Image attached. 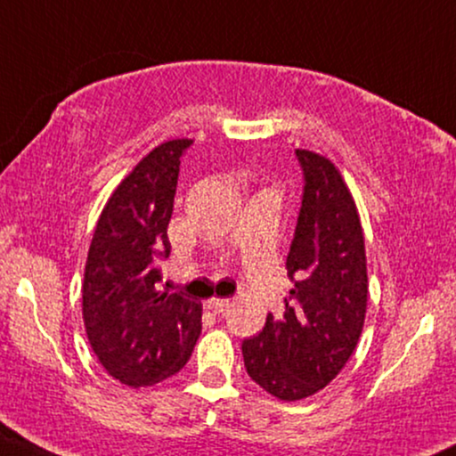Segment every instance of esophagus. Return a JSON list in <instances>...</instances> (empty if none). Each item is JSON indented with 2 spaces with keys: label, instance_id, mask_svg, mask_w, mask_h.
<instances>
[{
  "label": "esophagus",
  "instance_id": "1",
  "mask_svg": "<svg viewBox=\"0 0 456 456\" xmlns=\"http://www.w3.org/2000/svg\"><path fill=\"white\" fill-rule=\"evenodd\" d=\"M229 305H232V301H229V298H210V301L206 303V307L215 311V314H223V311L227 309Z\"/></svg>",
  "mask_w": 456,
  "mask_h": 456
}]
</instances>
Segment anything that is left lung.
Listing matches in <instances>:
<instances>
[{"label": "left lung", "mask_w": 456, "mask_h": 456, "mask_svg": "<svg viewBox=\"0 0 456 456\" xmlns=\"http://www.w3.org/2000/svg\"><path fill=\"white\" fill-rule=\"evenodd\" d=\"M303 195L286 256L295 288L281 318L244 338L246 372L284 402L318 394L341 372L360 341L368 275L355 201L330 159L297 149Z\"/></svg>", "instance_id": "obj_1"}]
</instances>
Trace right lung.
<instances>
[{"label":"right lung","mask_w":456,"mask_h":456,"mask_svg":"<svg viewBox=\"0 0 456 456\" xmlns=\"http://www.w3.org/2000/svg\"><path fill=\"white\" fill-rule=\"evenodd\" d=\"M191 145L168 141L138 161L109 198L88 250L86 334L102 368L130 387L176 374L201 332V305L159 290L178 170Z\"/></svg>","instance_id":"right-lung-1"}]
</instances>
